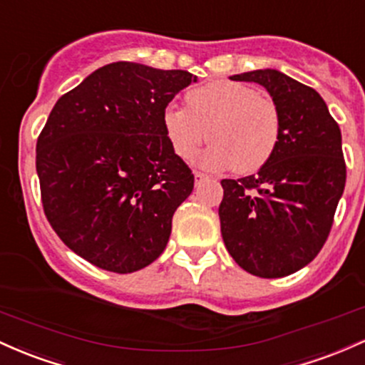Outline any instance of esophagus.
<instances>
[{
  "label": "esophagus",
  "instance_id": "34e87169",
  "mask_svg": "<svg viewBox=\"0 0 365 365\" xmlns=\"http://www.w3.org/2000/svg\"><path fill=\"white\" fill-rule=\"evenodd\" d=\"M205 179H208V175L205 174V172L195 170V181H196V184H200L202 181H205Z\"/></svg>",
  "mask_w": 365,
  "mask_h": 365
}]
</instances>
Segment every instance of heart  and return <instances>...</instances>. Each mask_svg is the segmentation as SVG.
Returning a JSON list of instances; mask_svg holds the SVG:
<instances>
[{
  "label": "heart",
  "instance_id": "b5f03b06",
  "mask_svg": "<svg viewBox=\"0 0 365 365\" xmlns=\"http://www.w3.org/2000/svg\"><path fill=\"white\" fill-rule=\"evenodd\" d=\"M187 105L170 101L162 115L167 139L182 160H191L208 138L212 145L200 163L252 174L271 160L279 145V108L252 86L214 81L191 89Z\"/></svg>",
  "mask_w": 365,
  "mask_h": 365
}]
</instances>
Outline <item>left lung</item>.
Wrapping results in <instances>:
<instances>
[{
  "label": "left lung",
  "mask_w": 365,
  "mask_h": 365,
  "mask_svg": "<svg viewBox=\"0 0 365 365\" xmlns=\"http://www.w3.org/2000/svg\"><path fill=\"white\" fill-rule=\"evenodd\" d=\"M231 79L267 89L281 113V138L257 174L220 181V232L241 269L284 277L310 264L329 236L346 181L341 130L321 94L279 71Z\"/></svg>",
  "instance_id": "1"
}]
</instances>
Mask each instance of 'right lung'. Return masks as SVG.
<instances>
[{"label": "right lung", "mask_w": 365, "mask_h": 365, "mask_svg": "<svg viewBox=\"0 0 365 365\" xmlns=\"http://www.w3.org/2000/svg\"><path fill=\"white\" fill-rule=\"evenodd\" d=\"M191 83L186 71L115 61L53 106L36 145L41 202L60 240L89 264L129 274L165 250L195 175L162 115Z\"/></svg>", "instance_id": "1"}]
</instances>
